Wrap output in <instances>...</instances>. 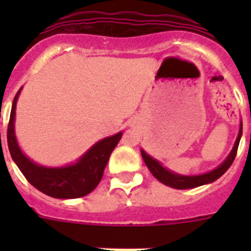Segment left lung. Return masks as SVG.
Segmentation results:
<instances>
[{
  "mask_svg": "<svg viewBox=\"0 0 251 251\" xmlns=\"http://www.w3.org/2000/svg\"><path fill=\"white\" fill-rule=\"evenodd\" d=\"M242 137V120L240 121V129H238V135L234 141L233 149L230 150L229 155L226 157V160L223 161L222 164H219L218 167L212 169L210 172H206V173H201V175H179V173H176V172L168 169L167 167L161 164L160 161L157 159H153L151 155L146 152L145 150H141L142 157L145 160L146 165L150 169V172L152 173V176L156 179H159L161 183H164L167 186L173 187V189H179V190H185V189H193V187L202 186V185H207V183H211L216 181L218 178H220L226 171L228 168L232 165L234 157H236V153H237L238 145H240V141H241Z\"/></svg>",
  "mask_w": 251,
  "mask_h": 251,
  "instance_id": "1",
  "label": "left lung"
}]
</instances>
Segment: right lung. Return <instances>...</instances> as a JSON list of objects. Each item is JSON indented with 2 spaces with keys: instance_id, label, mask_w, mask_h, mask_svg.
Here are the masks:
<instances>
[{
  "instance_id": "1",
  "label": "right lung",
  "mask_w": 251,
  "mask_h": 251,
  "mask_svg": "<svg viewBox=\"0 0 251 251\" xmlns=\"http://www.w3.org/2000/svg\"><path fill=\"white\" fill-rule=\"evenodd\" d=\"M22 88L13 100L7 127V146L14 163L32 186L52 198L72 199L90 194L100 182L110 153L121 139L122 131L96 142L75 163L62 167L37 164L22 151L15 135V109Z\"/></svg>"
}]
</instances>
